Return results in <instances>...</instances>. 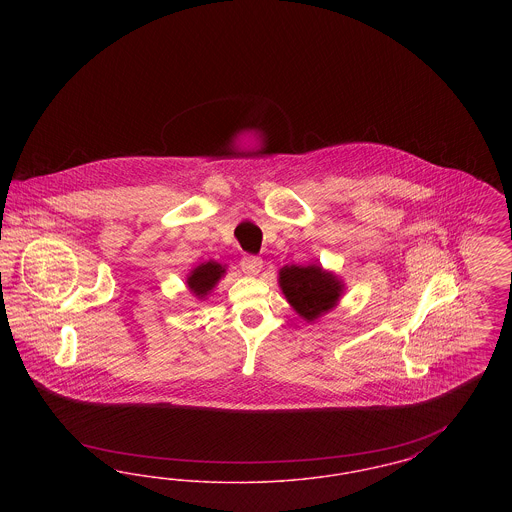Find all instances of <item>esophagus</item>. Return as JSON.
<instances>
[{
  "label": "esophagus",
  "instance_id": "esophagus-1",
  "mask_svg": "<svg viewBox=\"0 0 512 512\" xmlns=\"http://www.w3.org/2000/svg\"><path fill=\"white\" fill-rule=\"evenodd\" d=\"M261 268H263V259L261 257H257V255H244L242 270H244L245 274L255 276V274L261 272Z\"/></svg>",
  "mask_w": 512,
  "mask_h": 512
}]
</instances>
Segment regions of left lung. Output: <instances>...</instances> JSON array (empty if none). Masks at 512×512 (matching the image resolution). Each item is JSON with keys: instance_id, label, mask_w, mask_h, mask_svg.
Returning <instances> with one entry per match:
<instances>
[{"instance_id": "obj_1", "label": "left lung", "mask_w": 512, "mask_h": 512, "mask_svg": "<svg viewBox=\"0 0 512 512\" xmlns=\"http://www.w3.org/2000/svg\"><path fill=\"white\" fill-rule=\"evenodd\" d=\"M280 288L299 317L315 320L330 311L341 293L336 276L317 265L284 267L280 270Z\"/></svg>"}]
</instances>
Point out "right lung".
I'll return each mask as SVG.
<instances>
[{
    "instance_id": "right-lung-1",
    "label": "right lung",
    "mask_w": 512,
    "mask_h": 512,
    "mask_svg": "<svg viewBox=\"0 0 512 512\" xmlns=\"http://www.w3.org/2000/svg\"><path fill=\"white\" fill-rule=\"evenodd\" d=\"M222 274H224V268L220 267L219 263L209 261L195 268L194 272L188 276V286L197 297H203L213 290V286L219 282Z\"/></svg>"
}]
</instances>
